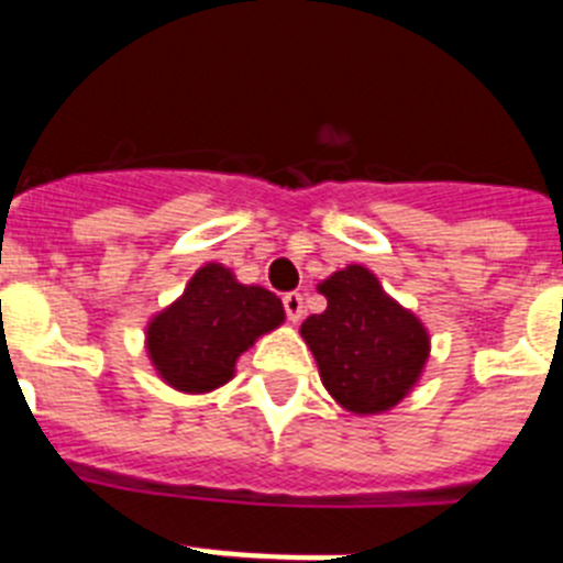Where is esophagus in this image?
Here are the masks:
<instances>
[{
	"label": "esophagus",
	"mask_w": 563,
	"mask_h": 563,
	"mask_svg": "<svg viewBox=\"0 0 563 563\" xmlns=\"http://www.w3.org/2000/svg\"><path fill=\"white\" fill-rule=\"evenodd\" d=\"M282 305H285L287 321H290V324H298V321L305 318V296H301V292H287V296L282 298Z\"/></svg>",
	"instance_id": "obj_1"
}]
</instances>
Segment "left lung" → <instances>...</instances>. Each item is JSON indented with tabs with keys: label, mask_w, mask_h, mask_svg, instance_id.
Here are the masks:
<instances>
[{
	"label": "left lung",
	"mask_w": 563,
	"mask_h": 563,
	"mask_svg": "<svg viewBox=\"0 0 563 563\" xmlns=\"http://www.w3.org/2000/svg\"><path fill=\"white\" fill-rule=\"evenodd\" d=\"M327 310L301 324L324 389L352 415L395 409L422 377L431 352L420 318L383 290L375 273L346 265L318 285Z\"/></svg>",
	"instance_id": "1"
}]
</instances>
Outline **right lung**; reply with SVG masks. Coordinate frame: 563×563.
Returning a JSON list of instances; mask_svg holds the SVG:
<instances>
[{"label":"right lung","instance_id":"1","mask_svg":"<svg viewBox=\"0 0 563 563\" xmlns=\"http://www.w3.org/2000/svg\"><path fill=\"white\" fill-rule=\"evenodd\" d=\"M285 324L276 292L242 285L231 267L208 262L177 301L146 324V352L163 383L183 395L220 389L262 335Z\"/></svg>","mask_w":563,"mask_h":563}]
</instances>
